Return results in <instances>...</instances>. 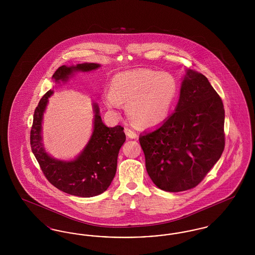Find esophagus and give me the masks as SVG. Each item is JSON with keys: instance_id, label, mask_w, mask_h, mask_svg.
Returning a JSON list of instances; mask_svg holds the SVG:
<instances>
[{"instance_id": "esophagus-1", "label": "esophagus", "mask_w": 255, "mask_h": 255, "mask_svg": "<svg viewBox=\"0 0 255 255\" xmlns=\"http://www.w3.org/2000/svg\"><path fill=\"white\" fill-rule=\"evenodd\" d=\"M124 131H125L126 135H127L128 137H130V138H135V137H137L136 133H135L133 130H132L131 128H125Z\"/></svg>"}]
</instances>
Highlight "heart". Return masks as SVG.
I'll list each match as a JSON object with an SVG mask.
<instances>
[{"mask_svg": "<svg viewBox=\"0 0 255 255\" xmlns=\"http://www.w3.org/2000/svg\"><path fill=\"white\" fill-rule=\"evenodd\" d=\"M177 91L176 79L170 73L138 69L115 75L111 90L105 92V102L112 110L127 102L126 111L133 123L151 127L166 120Z\"/></svg>", "mask_w": 255, "mask_h": 255, "instance_id": "heart-1", "label": "heart"}]
</instances>
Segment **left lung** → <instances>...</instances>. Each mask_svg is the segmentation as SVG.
<instances>
[{
	"label": "left lung",
	"instance_id": "1",
	"mask_svg": "<svg viewBox=\"0 0 255 255\" xmlns=\"http://www.w3.org/2000/svg\"><path fill=\"white\" fill-rule=\"evenodd\" d=\"M175 111L158 129L139 135L147 173L167 192L194 188L225 149L224 104L204 74L187 71Z\"/></svg>",
	"mask_w": 255,
	"mask_h": 255
}]
</instances>
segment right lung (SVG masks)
I'll list each match as a JSON object with an SVG mask.
<instances>
[{"label":"right lung","mask_w":255,"mask_h":255,"mask_svg":"<svg viewBox=\"0 0 255 255\" xmlns=\"http://www.w3.org/2000/svg\"><path fill=\"white\" fill-rule=\"evenodd\" d=\"M98 67L95 63L78 64L75 67L61 66L52 77L55 81H64L73 71L88 72ZM51 94V91L47 92L39 101L30 130L31 150L44 176L53 186L68 194L89 198L103 193L117 172L119 152L126 139L124 128L120 125L107 127L101 121L98 107L95 104L94 132L82 154L72 161L50 158L41 143V122Z\"/></svg>","instance_id":"1"}]
</instances>
